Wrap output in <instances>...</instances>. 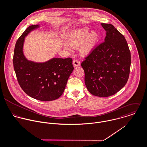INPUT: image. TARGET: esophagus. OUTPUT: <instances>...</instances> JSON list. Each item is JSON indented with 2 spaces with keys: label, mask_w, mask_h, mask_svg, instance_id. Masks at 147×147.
Here are the masks:
<instances>
[{
  "label": "esophagus",
  "mask_w": 147,
  "mask_h": 147,
  "mask_svg": "<svg viewBox=\"0 0 147 147\" xmlns=\"http://www.w3.org/2000/svg\"><path fill=\"white\" fill-rule=\"evenodd\" d=\"M73 64L74 65V66H80L81 65V63L80 62L77 60V59H74L73 62Z\"/></svg>",
  "instance_id": "34e87169"
}]
</instances>
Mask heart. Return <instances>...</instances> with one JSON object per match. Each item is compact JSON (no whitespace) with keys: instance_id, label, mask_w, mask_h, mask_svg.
Segmentation results:
<instances>
[{"instance_id":"obj_1","label":"heart","mask_w":147,"mask_h":147,"mask_svg":"<svg viewBox=\"0 0 147 147\" xmlns=\"http://www.w3.org/2000/svg\"><path fill=\"white\" fill-rule=\"evenodd\" d=\"M98 39L97 34L92 32L89 34L88 28H84L81 30L73 31L67 39V43L73 48H77L80 45V51L83 55L89 54L94 46ZM65 49L69 50L68 46H65Z\"/></svg>"}]
</instances>
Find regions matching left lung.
I'll return each instance as SVG.
<instances>
[{"mask_svg": "<svg viewBox=\"0 0 147 147\" xmlns=\"http://www.w3.org/2000/svg\"><path fill=\"white\" fill-rule=\"evenodd\" d=\"M107 31L105 41L95 46L81 66L85 83L93 95H114L127 84L131 70V52L124 35L112 24L101 23Z\"/></svg>", "mask_w": 147, "mask_h": 147, "instance_id": "8db88e82", "label": "left lung"}]
</instances>
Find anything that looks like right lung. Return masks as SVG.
Segmentation results:
<instances>
[{
	"mask_svg": "<svg viewBox=\"0 0 147 147\" xmlns=\"http://www.w3.org/2000/svg\"><path fill=\"white\" fill-rule=\"evenodd\" d=\"M39 25L29 26L15 44L13 64L18 82L29 96L38 100H55L64 92L68 78L74 67L73 59L53 58L45 63L27 61L23 54L24 37Z\"/></svg>",
	"mask_w": 147,
	"mask_h": 147,
	"instance_id": "right-lung-1",
	"label": "right lung"
}]
</instances>
